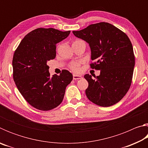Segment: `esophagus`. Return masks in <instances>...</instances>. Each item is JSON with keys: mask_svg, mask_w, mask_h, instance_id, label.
I'll return each instance as SVG.
<instances>
[{"mask_svg": "<svg viewBox=\"0 0 148 148\" xmlns=\"http://www.w3.org/2000/svg\"><path fill=\"white\" fill-rule=\"evenodd\" d=\"M82 76H79V75H76V74H74L73 75V79L74 80L80 79H82Z\"/></svg>", "mask_w": 148, "mask_h": 148, "instance_id": "34e87169", "label": "esophagus"}]
</instances>
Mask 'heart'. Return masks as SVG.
<instances>
[{
	"label": "heart",
	"instance_id": "heart-1",
	"mask_svg": "<svg viewBox=\"0 0 148 148\" xmlns=\"http://www.w3.org/2000/svg\"><path fill=\"white\" fill-rule=\"evenodd\" d=\"M80 64H81V62L79 61H73L69 64V67L72 71L77 72L80 70Z\"/></svg>",
	"mask_w": 148,
	"mask_h": 148
}]
</instances>
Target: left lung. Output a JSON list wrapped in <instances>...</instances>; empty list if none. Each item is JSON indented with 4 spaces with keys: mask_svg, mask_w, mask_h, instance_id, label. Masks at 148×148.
<instances>
[{
    "mask_svg": "<svg viewBox=\"0 0 148 148\" xmlns=\"http://www.w3.org/2000/svg\"><path fill=\"white\" fill-rule=\"evenodd\" d=\"M72 32L89 44L91 60L96 61L90 64L91 67L101 71L99 76H94L95 79L88 74L84 76L89 84L87 97L102 107L117 103L129 91L134 71V55L129 37L106 22Z\"/></svg>",
    "mask_w": 148,
    "mask_h": 148,
    "instance_id": "obj_1",
    "label": "left lung"
}]
</instances>
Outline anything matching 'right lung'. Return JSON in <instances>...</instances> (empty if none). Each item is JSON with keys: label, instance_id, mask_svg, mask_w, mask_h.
Wrapping results in <instances>:
<instances>
[{"label": "right lung", "instance_id": "right-lung-1", "mask_svg": "<svg viewBox=\"0 0 148 148\" xmlns=\"http://www.w3.org/2000/svg\"><path fill=\"white\" fill-rule=\"evenodd\" d=\"M71 31L38 28L27 34L14 52L13 77L20 93L35 108L47 111L61 103L66 86L73 79L63 70L50 76L47 62L56 58V44Z\"/></svg>", "mask_w": 148, "mask_h": 148}]
</instances>
